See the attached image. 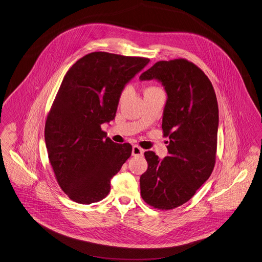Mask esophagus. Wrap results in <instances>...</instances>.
<instances>
[{
  "mask_svg": "<svg viewBox=\"0 0 262 262\" xmlns=\"http://www.w3.org/2000/svg\"><path fill=\"white\" fill-rule=\"evenodd\" d=\"M132 155L134 157H142L143 149H141V147L138 145H134L133 149H132Z\"/></svg>",
  "mask_w": 262,
  "mask_h": 262,
  "instance_id": "esophagus-1",
  "label": "esophagus"
}]
</instances>
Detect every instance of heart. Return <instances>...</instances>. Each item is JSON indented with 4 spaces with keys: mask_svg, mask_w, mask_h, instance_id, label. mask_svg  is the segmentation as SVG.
<instances>
[{
    "mask_svg": "<svg viewBox=\"0 0 262 262\" xmlns=\"http://www.w3.org/2000/svg\"><path fill=\"white\" fill-rule=\"evenodd\" d=\"M154 90H159V89H157V88H148L146 91H154ZM145 91V92H146ZM127 94H128V88H126V89H124V91L122 92V94H121V101H123L125 98H126V96H127Z\"/></svg>",
    "mask_w": 262,
    "mask_h": 262,
    "instance_id": "heart-1",
    "label": "heart"
}]
</instances>
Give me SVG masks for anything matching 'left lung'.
Returning <instances> with one entry per match:
<instances>
[{
    "label": "left lung",
    "mask_w": 262,
    "mask_h": 262,
    "mask_svg": "<svg viewBox=\"0 0 262 262\" xmlns=\"http://www.w3.org/2000/svg\"><path fill=\"white\" fill-rule=\"evenodd\" d=\"M141 81L157 80L166 93L162 130L169 137L167 157L145 151L141 198L147 204L171 209L188 202L213 170L219 130V105L208 78L194 63L161 60L142 73Z\"/></svg>",
    "instance_id": "left-lung-1"
}]
</instances>
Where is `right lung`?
<instances>
[{
  "label": "right lung",
  "instance_id": "1",
  "mask_svg": "<svg viewBox=\"0 0 262 262\" xmlns=\"http://www.w3.org/2000/svg\"><path fill=\"white\" fill-rule=\"evenodd\" d=\"M149 62L146 58L95 52L66 74L48 115L45 141L56 179L74 202L104 199L111 180L132 155L129 143H116L101 124L115 120L126 83Z\"/></svg>",
  "mask_w": 262,
  "mask_h": 262
}]
</instances>
